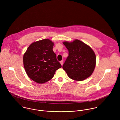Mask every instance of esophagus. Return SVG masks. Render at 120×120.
Masks as SVG:
<instances>
[{"label":"esophagus","instance_id":"34e87169","mask_svg":"<svg viewBox=\"0 0 120 120\" xmlns=\"http://www.w3.org/2000/svg\"><path fill=\"white\" fill-rule=\"evenodd\" d=\"M60 63L61 64L62 66L63 64V61H61L60 62Z\"/></svg>","mask_w":120,"mask_h":120}]
</instances>
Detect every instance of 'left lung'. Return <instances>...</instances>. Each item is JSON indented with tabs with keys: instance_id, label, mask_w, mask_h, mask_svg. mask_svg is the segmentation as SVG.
<instances>
[{
	"instance_id": "left-lung-1",
	"label": "left lung",
	"mask_w": 120,
	"mask_h": 120,
	"mask_svg": "<svg viewBox=\"0 0 120 120\" xmlns=\"http://www.w3.org/2000/svg\"><path fill=\"white\" fill-rule=\"evenodd\" d=\"M63 44L68 50V56L63 68L68 77L80 81L90 76L96 65V56L92 49L78 39Z\"/></svg>"
}]
</instances>
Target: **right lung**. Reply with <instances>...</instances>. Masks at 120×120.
<instances>
[{"mask_svg":"<svg viewBox=\"0 0 120 120\" xmlns=\"http://www.w3.org/2000/svg\"><path fill=\"white\" fill-rule=\"evenodd\" d=\"M54 42L48 39L31 43L23 55L24 67L28 76L38 83H46L62 66L52 49Z\"/></svg>","mask_w":120,"mask_h":120,"instance_id":"right-lung-1","label":"right lung"}]
</instances>
